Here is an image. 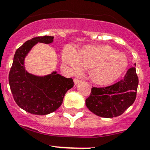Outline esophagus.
I'll use <instances>...</instances> for the list:
<instances>
[{
    "instance_id": "obj_1",
    "label": "esophagus",
    "mask_w": 150,
    "mask_h": 150,
    "mask_svg": "<svg viewBox=\"0 0 150 150\" xmlns=\"http://www.w3.org/2000/svg\"><path fill=\"white\" fill-rule=\"evenodd\" d=\"M74 82L75 85H77L79 83H80V82H81V81L79 79H74Z\"/></svg>"
}]
</instances>
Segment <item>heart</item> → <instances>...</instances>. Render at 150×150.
<instances>
[{
    "label": "heart",
    "mask_w": 150,
    "mask_h": 150,
    "mask_svg": "<svg viewBox=\"0 0 150 150\" xmlns=\"http://www.w3.org/2000/svg\"><path fill=\"white\" fill-rule=\"evenodd\" d=\"M62 58L64 64L76 74L80 73L83 68H91V79L101 85L117 80L128 65L124 53L117 52L107 45L88 46L79 52L69 46L64 51Z\"/></svg>",
    "instance_id": "1"
}]
</instances>
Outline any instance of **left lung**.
Here are the masks:
<instances>
[{
  "mask_svg": "<svg viewBox=\"0 0 150 150\" xmlns=\"http://www.w3.org/2000/svg\"><path fill=\"white\" fill-rule=\"evenodd\" d=\"M134 65L121 81L107 87L91 88V94L86 99V106L92 113L104 118H112L122 114L132 105L139 83L136 64Z\"/></svg>",
  "mask_w": 150,
  "mask_h": 150,
  "instance_id": "left-lung-1",
  "label": "left lung"
}]
</instances>
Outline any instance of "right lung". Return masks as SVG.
<instances>
[{
	"label": "right lung",
	"instance_id": "add662e5",
	"mask_svg": "<svg viewBox=\"0 0 150 150\" xmlns=\"http://www.w3.org/2000/svg\"><path fill=\"white\" fill-rule=\"evenodd\" d=\"M53 41V36L31 38L16 50L13 57L8 77L11 92L18 106L32 114L46 115L55 112L74 84L71 78H65L56 71L38 76L25 69V57L32 48L38 43L49 44Z\"/></svg>",
	"mask_w": 150,
	"mask_h": 150
}]
</instances>
